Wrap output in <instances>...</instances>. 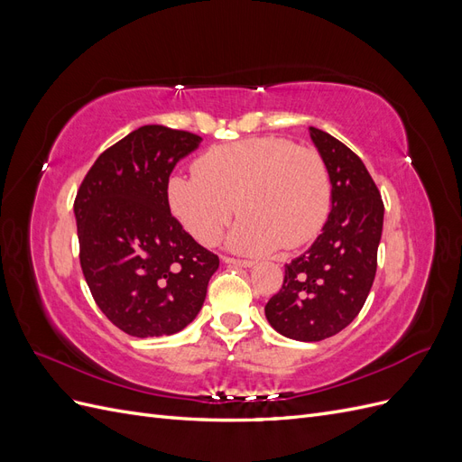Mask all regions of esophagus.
Returning <instances> with one entry per match:
<instances>
[{"mask_svg": "<svg viewBox=\"0 0 462 462\" xmlns=\"http://www.w3.org/2000/svg\"><path fill=\"white\" fill-rule=\"evenodd\" d=\"M223 262L227 265H239V268H253L256 262L253 260H239V258H229V256H223Z\"/></svg>", "mask_w": 462, "mask_h": 462, "instance_id": "34e87169", "label": "esophagus"}]
</instances>
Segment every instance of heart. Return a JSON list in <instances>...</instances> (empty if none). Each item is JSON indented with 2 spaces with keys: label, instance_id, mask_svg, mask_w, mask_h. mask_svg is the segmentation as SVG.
Returning <instances> with one entry per match:
<instances>
[{
  "label": "heart",
  "instance_id": "b5f03b06",
  "mask_svg": "<svg viewBox=\"0 0 462 462\" xmlns=\"http://www.w3.org/2000/svg\"><path fill=\"white\" fill-rule=\"evenodd\" d=\"M167 200L202 245H214L239 209L243 219L229 233V248L268 254L299 248L324 229L331 183L318 152L287 138L254 136L209 148L194 162V175L167 180Z\"/></svg>",
  "mask_w": 462,
  "mask_h": 462
}]
</instances>
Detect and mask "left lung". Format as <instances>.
Listing matches in <instances>:
<instances>
[{"instance_id": "8db88e82", "label": "left lung", "mask_w": 462, "mask_h": 462, "mask_svg": "<svg viewBox=\"0 0 462 462\" xmlns=\"http://www.w3.org/2000/svg\"><path fill=\"white\" fill-rule=\"evenodd\" d=\"M331 183V212L304 254L285 265L283 287L268 304L270 326L295 341H321L358 316L372 289L383 202L366 165L337 138L309 129Z\"/></svg>"}]
</instances>
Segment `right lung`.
I'll return each instance as SVG.
<instances>
[{"mask_svg":"<svg viewBox=\"0 0 462 462\" xmlns=\"http://www.w3.org/2000/svg\"><path fill=\"white\" fill-rule=\"evenodd\" d=\"M199 134L144 125L94 162L77 192L80 268L96 304L133 337H162L199 316L219 258L171 216L167 180Z\"/></svg>","mask_w":462,"mask_h":462,"instance_id":"right-lung-1","label":"right lung"}]
</instances>
